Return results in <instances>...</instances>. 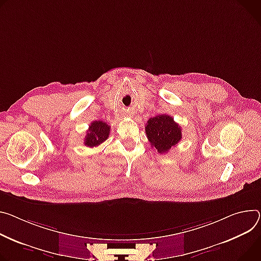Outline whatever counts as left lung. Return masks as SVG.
<instances>
[{
    "label": "left lung",
    "instance_id": "8db88e82",
    "mask_svg": "<svg viewBox=\"0 0 261 261\" xmlns=\"http://www.w3.org/2000/svg\"><path fill=\"white\" fill-rule=\"evenodd\" d=\"M145 128L151 147L161 154L170 151L182 138L181 127L168 114L151 117Z\"/></svg>",
    "mask_w": 261,
    "mask_h": 261
}]
</instances>
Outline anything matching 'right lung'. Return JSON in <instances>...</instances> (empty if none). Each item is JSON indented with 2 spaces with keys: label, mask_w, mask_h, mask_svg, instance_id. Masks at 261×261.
Listing matches in <instances>:
<instances>
[{
  "label": "right lung",
  "mask_w": 261,
  "mask_h": 261,
  "mask_svg": "<svg viewBox=\"0 0 261 261\" xmlns=\"http://www.w3.org/2000/svg\"><path fill=\"white\" fill-rule=\"evenodd\" d=\"M110 133V126L102 121H94L89 125L84 145L90 148L98 147L108 138Z\"/></svg>",
  "instance_id": "add662e5"
}]
</instances>
